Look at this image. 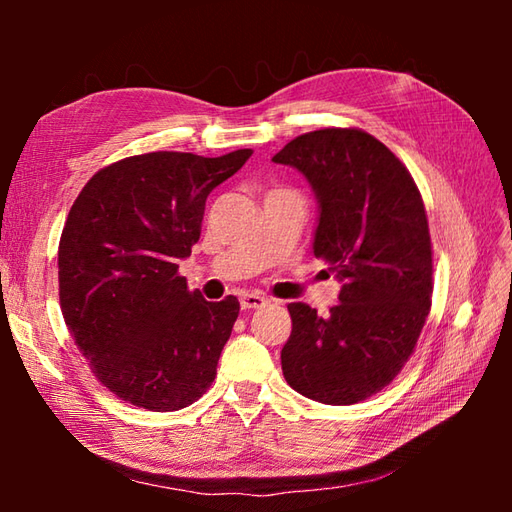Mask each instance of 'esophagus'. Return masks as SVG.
<instances>
[{"mask_svg":"<svg viewBox=\"0 0 512 512\" xmlns=\"http://www.w3.org/2000/svg\"><path fill=\"white\" fill-rule=\"evenodd\" d=\"M239 303H242V310H255V308H262L266 306V299L262 295H253V292H244L242 297H239Z\"/></svg>","mask_w":512,"mask_h":512,"instance_id":"34e87169","label":"esophagus"}]
</instances>
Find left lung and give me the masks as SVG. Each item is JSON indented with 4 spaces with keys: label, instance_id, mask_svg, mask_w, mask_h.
<instances>
[{
    "label": "left lung",
    "instance_id": "left-lung-1",
    "mask_svg": "<svg viewBox=\"0 0 512 512\" xmlns=\"http://www.w3.org/2000/svg\"><path fill=\"white\" fill-rule=\"evenodd\" d=\"M273 162L299 169L319 202L314 257L343 288L328 317L290 303L281 350L288 385L323 405H354L409 361L431 310L427 211L407 167L356 127L297 136Z\"/></svg>",
    "mask_w": 512,
    "mask_h": 512
}]
</instances>
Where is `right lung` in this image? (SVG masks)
I'll list each match as a JSON object with an SVG mask.
<instances>
[{
    "label": "right lung",
    "instance_id": "obj_1",
    "mask_svg": "<svg viewBox=\"0 0 512 512\" xmlns=\"http://www.w3.org/2000/svg\"><path fill=\"white\" fill-rule=\"evenodd\" d=\"M250 154L123 158L74 200L59 242L61 312L94 376L121 400L178 411L211 387L239 301H206L178 262L200 239L209 193Z\"/></svg>",
    "mask_w": 512,
    "mask_h": 512
}]
</instances>
